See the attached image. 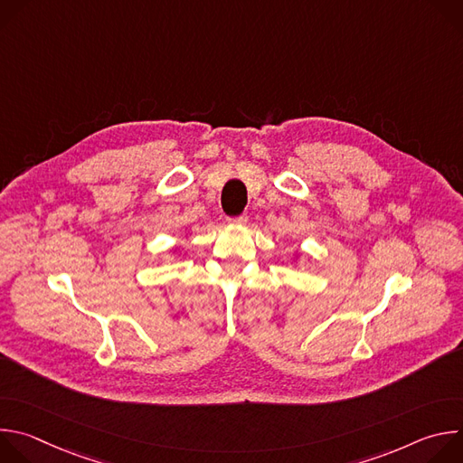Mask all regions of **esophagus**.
<instances>
[{"label":"esophagus","instance_id":"34e87169","mask_svg":"<svg viewBox=\"0 0 463 463\" xmlns=\"http://www.w3.org/2000/svg\"><path fill=\"white\" fill-rule=\"evenodd\" d=\"M249 222L247 214H241V216H234V218H229V223L232 225H245Z\"/></svg>","mask_w":463,"mask_h":463}]
</instances>
